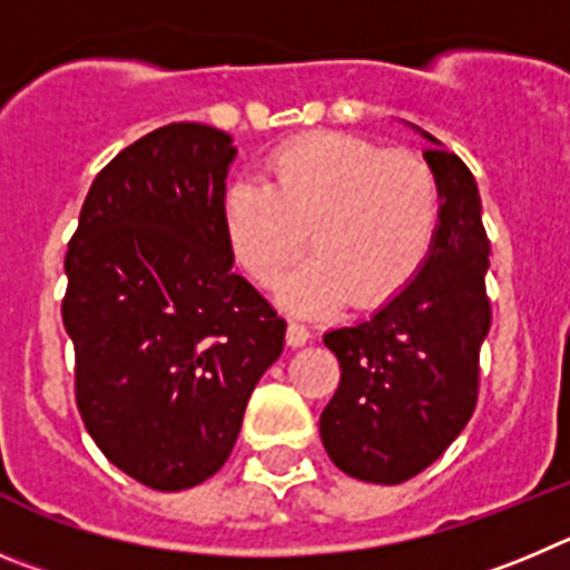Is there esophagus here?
Instances as JSON below:
<instances>
[{
    "instance_id": "34e87169",
    "label": "esophagus",
    "mask_w": 570,
    "mask_h": 570,
    "mask_svg": "<svg viewBox=\"0 0 570 570\" xmlns=\"http://www.w3.org/2000/svg\"><path fill=\"white\" fill-rule=\"evenodd\" d=\"M306 341H309V330H306L304 323L292 321L289 326H286V343H289L292 348H297V346H304Z\"/></svg>"
}]
</instances>
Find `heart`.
<instances>
[{
    "label": "heart",
    "mask_w": 570,
    "mask_h": 570,
    "mask_svg": "<svg viewBox=\"0 0 570 570\" xmlns=\"http://www.w3.org/2000/svg\"><path fill=\"white\" fill-rule=\"evenodd\" d=\"M264 181L229 184L224 235L261 284L301 253L309 229L315 258L278 295L295 312H326L352 297L377 306L417 275L440 227V187L417 153L383 150L348 132H317L281 147Z\"/></svg>",
    "instance_id": "b5f03b06"
}]
</instances>
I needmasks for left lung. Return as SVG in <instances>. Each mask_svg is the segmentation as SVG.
I'll use <instances>...</instances> for the list:
<instances>
[{"label":"left lung","mask_w":570,"mask_h":570,"mask_svg":"<svg viewBox=\"0 0 570 570\" xmlns=\"http://www.w3.org/2000/svg\"><path fill=\"white\" fill-rule=\"evenodd\" d=\"M409 127L429 141L423 158L440 187L432 253L372 317L323 335L341 363L337 392L321 414L323 449L348 476L377 485L420 474L463 432L491 326L489 238L474 176L438 138Z\"/></svg>","instance_id":"left-lung-1"}]
</instances>
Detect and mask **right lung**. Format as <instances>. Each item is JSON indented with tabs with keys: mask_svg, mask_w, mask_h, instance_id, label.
<instances>
[{
	"mask_svg": "<svg viewBox=\"0 0 570 570\" xmlns=\"http://www.w3.org/2000/svg\"><path fill=\"white\" fill-rule=\"evenodd\" d=\"M233 136L181 121L96 176L68 247L61 321L76 403L116 469L181 491L227 463L286 323L233 273L222 202Z\"/></svg>",
	"mask_w": 570,
	"mask_h": 570,
	"instance_id": "obj_1",
	"label": "right lung"
}]
</instances>
